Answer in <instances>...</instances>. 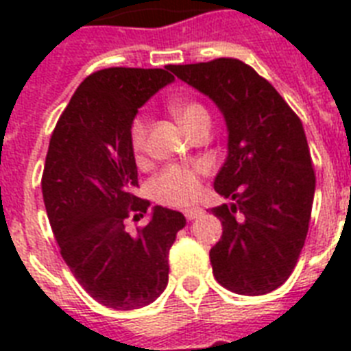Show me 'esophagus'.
Listing matches in <instances>:
<instances>
[{
	"label": "esophagus",
	"mask_w": 351,
	"mask_h": 351,
	"mask_svg": "<svg viewBox=\"0 0 351 351\" xmlns=\"http://www.w3.org/2000/svg\"><path fill=\"white\" fill-rule=\"evenodd\" d=\"M184 215H186L187 220H195L197 217L202 215V208H197V206H193V208H186L184 209Z\"/></svg>",
	"instance_id": "34e87169"
}]
</instances>
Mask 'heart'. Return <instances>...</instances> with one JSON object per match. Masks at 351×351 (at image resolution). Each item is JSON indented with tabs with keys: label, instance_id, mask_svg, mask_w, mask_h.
Here are the masks:
<instances>
[{
	"label": "heart",
	"instance_id": "heart-1",
	"mask_svg": "<svg viewBox=\"0 0 351 351\" xmlns=\"http://www.w3.org/2000/svg\"><path fill=\"white\" fill-rule=\"evenodd\" d=\"M171 111L175 114L187 132L204 120H209V112L202 104L193 100H176L171 104ZM145 134H147V120L145 117H136L131 123V147L140 154L145 147ZM200 175L202 167H189V165H169L151 182V191L154 198L169 206H186L193 202L200 193Z\"/></svg>",
	"mask_w": 351,
	"mask_h": 351
}]
</instances>
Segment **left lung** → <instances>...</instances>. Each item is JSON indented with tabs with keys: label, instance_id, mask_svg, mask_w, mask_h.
I'll return each instance as SVG.
<instances>
[{
	"label": "left lung",
	"instance_id": "1",
	"mask_svg": "<svg viewBox=\"0 0 351 351\" xmlns=\"http://www.w3.org/2000/svg\"><path fill=\"white\" fill-rule=\"evenodd\" d=\"M208 96L228 129V156L215 191L231 202L211 209L222 237L209 251L220 286L264 295L293 271L310 226L315 173L304 127L267 80L240 60L171 65Z\"/></svg>",
	"mask_w": 351,
	"mask_h": 351
}]
</instances>
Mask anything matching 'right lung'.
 Instances as JSON below:
<instances>
[{
    "label": "right lung",
    "instance_id": "1",
    "mask_svg": "<svg viewBox=\"0 0 351 351\" xmlns=\"http://www.w3.org/2000/svg\"><path fill=\"white\" fill-rule=\"evenodd\" d=\"M169 69L111 67L87 76L49 143L41 191L63 261L85 291L112 310L158 299L169 280L171 245L186 226L180 211L154 206L136 234L125 230L131 211L142 217L151 206L134 197L131 123L175 82Z\"/></svg>",
    "mask_w": 351,
    "mask_h": 351
}]
</instances>
